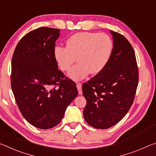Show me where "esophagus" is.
<instances>
[{
    "label": "esophagus",
    "mask_w": 156,
    "mask_h": 156,
    "mask_svg": "<svg viewBox=\"0 0 156 156\" xmlns=\"http://www.w3.org/2000/svg\"><path fill=\"white\" fill-rule=\"evenodd\" d=\"M76 87H77L78 94L81 95L82 94H83V91H82V84L81 83H78L77 84H76Z\"/></svg>",
    "instance_id": "esophagus-1"
}]
</instances>
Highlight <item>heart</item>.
Returning a JSON list of instances; mask_svg holds the SVG:
<instances>
[{"instance_id": "1", "label": "heart", "mask_w": 156, "mask_h": 156, "mask_svg": "<svg viewBox=\"0 0 156 156\" xmlns=\"http://www.w3.org/2000/svg\"><path fill=\"white\" fill-rule=\"evenodd\" d=\"M113 49V41L109 35L84 31L71 36L67 47H55L54 56L62 71L69 69L76 57L78 62L69 70L68 76L79 81L89 73L97 74L102 72L109 61Z\"/></svg>"}]
</instances>
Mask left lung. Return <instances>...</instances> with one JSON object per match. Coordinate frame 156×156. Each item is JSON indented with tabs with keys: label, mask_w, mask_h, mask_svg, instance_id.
Listing matches in <instances>:
<instances>
[{
	"label": "left lung",
	"mask_w": 156,
	"mask_h": 156,
	"mask_svg": "<svg viewBox=\"0 0 156 156\" xmlns=\"http://www.w3.org/2000/svg\"><path fill=\"white\" fill-rule=\"evenodd\" d=\"M110 33L113 49L109 62L82 87L87 100L84 120L100 129L114 126L127 113L138 84V69L131 44L122 34Z\"/></svg>",
	"instance_id": "1"
}]
</instances>
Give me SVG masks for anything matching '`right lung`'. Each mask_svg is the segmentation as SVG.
Here are the masks:
<instances>
[{"instance_id": "add662e5", "label": "right lung", "mask_w": 156, "mask_h": 156, "mask_svg": "<svg viewBox=\"0 0 156 156\" xmlns=\"http://www.w3.org/2000/svg\"><path fill=\"white\" fill-rule=\"evenodd\" d=\"M60 30L46 27L30 31L16 47L11 85L21 113L41 129L54 127L77 96L74 82L58 69L54 56Z\"/></svg>"}]
</instances>
